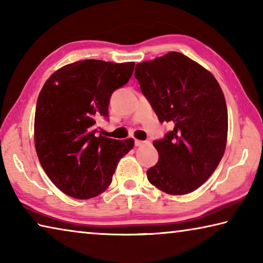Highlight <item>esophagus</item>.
<instances>
[{"mask_svg":"<svg viewBox=\"0 0 263 263\" xmlns=\"http://www.w3.org/2000/svg\"><path fill=\"white\" fill-rule=\"evenodd\" d=\"M146 144V141H142V140H138V139H136L135 140V145L136 146H138V147H140V146H142V145H145Z\"/></svg>","mask_w":263,"mask_h":263,"instance_id":"obj_1","label":"esophagus"}]
</instances>
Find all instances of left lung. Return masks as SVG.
I'll list each match as a JSON object with an SVG mask.
<instances>
[{"mask_svg":"<svg viewBox=\"0 0 263 263\" xmlns=\"http://www.w3.org/2000/svg\"><path fill=\"white\" fill-rule=\"evenodd\" d=\"M135 77L160 123L172 130L153 141L158 162L148 181L171 195H185L215 172L228 140V108L215 77L179 52L137 64Z\"/></svg>","mask_w":263,"mask_h":263,"instance_id":"1","label":"left lung"}]
</instances>
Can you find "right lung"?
<instances>
[{
  "mask_svg": "<svg viewBox=\"0 0 263 263\" xmlns=\"http://www.w3.org/2000/svg\"><path fill=\"white\" fill-rule=\"evenodd\" d=\"M135 62L81 60L53 73L38 96L34 145L42 167L62 193L88 199L108 188L135 141L99 135L112 92L128 82Z\"/></svg>",
  "mask_w": 263,
  "mask_h": 263,
  "instance_id": "obj_1",
  "label": "right lung"
}]
</instances>
